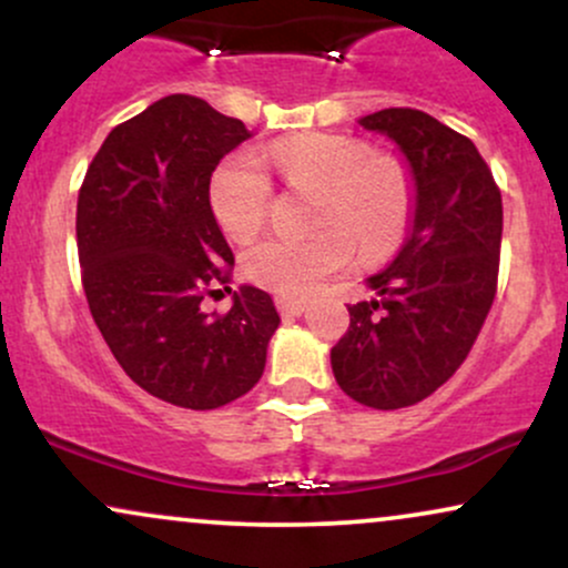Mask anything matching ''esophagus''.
I'll return each instance as SVG.
<instances>
[{"label":"esophagus","mask_w":568,"mask_h":568,"mask_svg":"<svg viewBox=\"0 0 568 568\" xmlns=\"http://www.w3.org/2000/svg\"><path fill=\"white\" fill-rule=\"evenodd\" d=\"M277 310L283 317H298L304 312V302H298V298H277Z\"/></svg>","instance_id":"obj_1"}]
</instances>
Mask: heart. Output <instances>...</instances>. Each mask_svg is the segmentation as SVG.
Returning a JSON list of instances; mask_svg holds the SVG:
<instances>
[{"instance_id":"b5f03b06","label":"heart","mask_w":568,"mask_h":568,"mask_svg":"<svg viewBox=\"0 0 568 568\" xmlns=\"http://www.w3.org/2000/svg\"><path fill=\"white\" fill-rule=\"evenodd\" d=\"M288 184L321 189L310 237H266L243 258L251 283L306 296L325 277L344 270L352 253L389 256L408 230L414 184L397 160L374 158L366 141L331 133H304L272 143L262 152ZM272 184L251 154H232L211 175V207L232 240H251L270 213Z\"/></svg>"}]
</instances>
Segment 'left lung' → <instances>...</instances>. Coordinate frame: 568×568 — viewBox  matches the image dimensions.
Returning a JSON list of instances; mask_svg holds the SVG:
<instances>
[{
  "label": "left lung",
  "instance_id": "8db88e82",
  "mask_svg": "<svg viewBox=\"0 0 568 568\" xmlns=\"http://www.w3.org/2000/svg\"><path fill=\"white\" fill-rule=\"evenodd\" d=\"M408 162L414 184L406 243L347 306L331 349L338 387L368 408L395 410L433 395L465 363L497 293L501 194L475 143L419 109L361 116Z\"/></svg>",
  "mask_w": 568,
  "mask_h": 568
}]
</instances>
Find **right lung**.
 Masks as SVG:
<instances>
[{"mask_svg":"<svg viewBox=\"0 0 568 568\" xmlns=\"http://www.w3.org/2000/svg\"><path fill=\"white\" fill-rule=\"evenodd\" d=\"M247 139L202 98L165 95L106 135L77 200L90 315L130 379L181 408L253 389L280 325L270 293L230 288L234 256L211 207L213 171ZM219 284L233 310L207 316L199 304Z\"/></svg>","mask_w":568,"mask_h":568,"instance_id":"obj_1","label":"right lung"}]
</instances>
